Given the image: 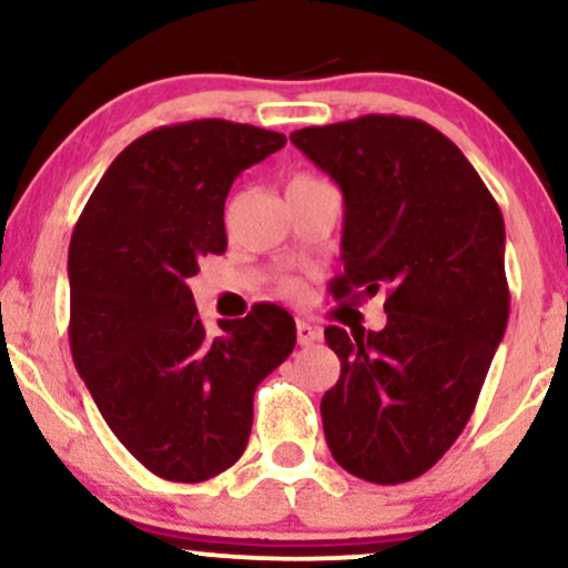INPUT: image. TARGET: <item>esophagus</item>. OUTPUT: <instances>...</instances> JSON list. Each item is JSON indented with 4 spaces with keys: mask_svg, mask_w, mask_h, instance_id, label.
I'll return each instance as SVG.
<instances>
[{
    "mask_svg": "<svg viewBox=\"0 0 568 568\" xmlns=\"http://www.w3.org/2000/svg\"><path fill=\"white\" fill-rule=\"evenodd\" d=\"M323 338V331H321V325H315V323H306V321H298L296 323V342L302 344V347H306V344H315V342H321Z\"/></svg>",
    "mask_w": 568,
    "mask_h": 568,
    "instance_id": "1",
    "label": "esophagus"
}]
</instances>
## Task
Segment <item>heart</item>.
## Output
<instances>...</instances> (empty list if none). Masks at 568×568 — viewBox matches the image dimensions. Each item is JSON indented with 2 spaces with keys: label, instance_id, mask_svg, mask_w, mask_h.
Segmentation results:
<instances>
[{
  "label": "heart",
  "instance_id": "obj_1",
  "mask_svg": "<svg viewBox=\"0 0 568 568\" xmlns=\"http://www.w3.org/2000/svg\"><path fill=\"white\" fill-rule=\"evenodd\" d=\"M312 181H317V179H312V175H293V179L288 181V189L302 186V184H312ZM280 291L288 293V296H293V293L302 291V285H298L296 280H283V283H280Z\"/></svg>",
  "mask_w": 568,
  "mask_h": 568
}]
</instances>
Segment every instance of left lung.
Instances as JSON below:
<instances>
[{
  "label": "left lung",
  "mask_w": 568,
  "mask_h": 568,
  "mask_svg": "<svg viewBox=\"0 0 568 568\" xmlns=\"http://www.w3.org/2000/svg\"><path fill=\"white\" fill-rule=\"evenodd\" d=\"M342 189L336 298L387 288V325L325 328L342 361L321 400L331 454L371 484L419 478L470 419L510 315L505 221L440 130L368 114L291 133Z\"/></svg>",
  "instance_id": "obj_1"
}]
</instances>
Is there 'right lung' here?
<instances>
[{
  "instance_id": "right-lung-1",
  "label": "right lung",
  "mask_w": 568,
  "mask_h": 568,
  "mask_svg": "<svg viewBox=\"0 0 568 568\" xmlns=\"http://www.w3.org/2000/svg\"><path fill=\"white\" fill-rule=\"evenodd\" d=\"M283 146L226 120L152 130L109 165L71 234L74 366L122 446L165 480L200 484L243 456L256 387L296 347L275 304L207 336L186 285L226 251L234 179Z\"/></svg>"
}]
</instances>
